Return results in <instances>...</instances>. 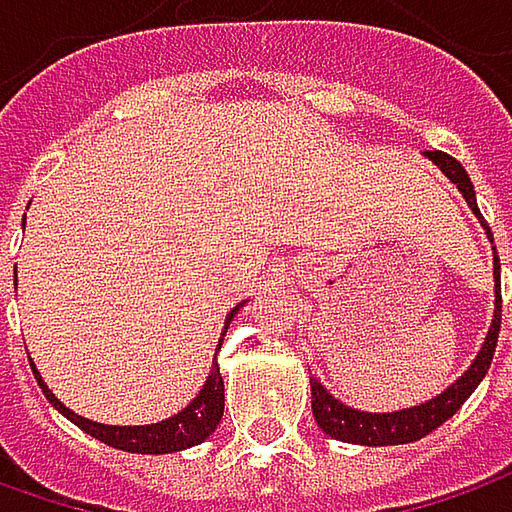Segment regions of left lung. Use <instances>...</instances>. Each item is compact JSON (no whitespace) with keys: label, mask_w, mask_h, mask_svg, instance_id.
<instances>
[{"label":"left lung","mask_w":512,"mask_h":512,"mask_svg":"<svg viewBox=\"0 0 512 512\" xmlns=\"http://www.w3.org/2000/svg\"><path fill=\"white\" fill-rule=\"evenodd\" d=\"M436 168L442 170L444 176L453 185L462 190L464 202L470 205V210L479 216V222L487 230V239L493 242V233L484 222V216L479 213L476 205V190L473 182L467 176V170L442 150H427L424 153ZM502 265L493 247V279H496V310H493V325L487 330L479 356L473 359V364L464 370L456 382L450 384L447 390H442L439 396H433L430 402L416 404V407H404V410H393V413H367V410H356L342 404L333 393H327V387L319 379H310V396H313V416L316 424L322 427V433H327L330 439L350 444H367V447H387V444H410L424 439L427 433H433L439 424H444L459 407H462L470 393L479 387L484 379V373L490 370L493 353H496V342H499V327H502Z\"/></svg>","instance_id":"obj_1"}]
</instances>
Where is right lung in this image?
Segmentation results:
<instances>
[{"label": "right lung", "mask_w": 512, "mask_h": 512, "mask_svg": "<svg viewBox=\"0 0 512 512\" xmlns=\"http://www.w3.org/2000/svg\"><path fill=\"white\" fill-rule=\"evenodd\" d=\"M242 305H245V302H242ZM242 305H236L227 313L225 333L227 325H230V319L239 313V307ZM225 333H222V339H225ZM219 347H222V342H219ZM219 347H216V353H219ZM30 367H33V376H36V382L42 387L45 399H48L65 419H70L79 430H85L93 439L105 442L108 447H116V450H128V453H153V456H159V453H176V450H185V447H193V444H202L207 436L216 430V424L222 422V413H225V382H222V373H219V362L210 364V376H207L205 387L199 390V396L187 404L182 413L170 416L165 422L136 424V427L99 424L90 422L85 416H79V413H73L70 407H65V404L50 393L48 384L42 382V376H39V370H36V364H30Z\"/></svg>", "instance_id": "obj_1"}]
</instances>
